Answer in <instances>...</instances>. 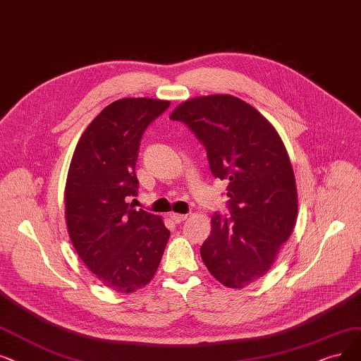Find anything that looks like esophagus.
<instances>
[{"label":"esophagus","instance_id":"obj_1","mask_svg":"<svg viewBox=\"0 0 361 361\" xmlns=\"http://www.w3.org/2000/svg\"><path fill=\"white\" fill-rule=\"evenodd\" d=\"M186 218H188V214H179V213H171L170 214V219L175 222V224H180L183 222Z\"/></svg>","mask_w":361,"mask_h":361}]
</instances>
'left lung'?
<instances>
[{
	"label": "left lung",
	"instance_id": "1",
	"mask_svg": "<svg viewBox=\"0 0 361 361\" xmlns=\"http://www.w3.org/2000/svg\"><path fill=\"white\" fill-rule=\"evenodd\" d=\"M207 151L212 175L226 180L229 216L214 212L200 247L212 276L231 289L261 279L295 228L293 169L276 128L231 94L194 97L171 112Z\"/></svg>",
	"mask_w": 361,
	"mask_h": 361
}]
</instances>
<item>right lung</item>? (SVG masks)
I'll use <instances>...</instances> for the list:
<instances>
[{
    "label": "right lung",
    "instance_id": "obj_1",
    "mask_svg": "<svg viewBox=\"0 0 361 361\" xmlns=\"http://www.w3.org/2000/svg\"><path fill=\"white\" fill-rule=\"evenodd\" d=\"M167 100L127 97L108 105L80 137L68 171L65 218L72 244L112 290L145 287L161 262L170 231L160 216L136 210V161L143 133Z\"/></svg>",
    "mask_w": 361,
    "mask_h": 361
}]
</instances>
